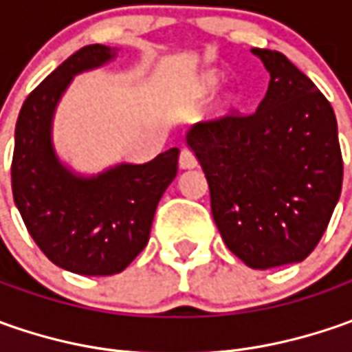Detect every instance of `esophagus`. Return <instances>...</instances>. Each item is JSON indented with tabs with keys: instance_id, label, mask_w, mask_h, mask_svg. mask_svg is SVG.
I'll use <instances>...</instances> for the list:
<instances>
[{
	"instance_id": "obj_1",
	"label": "esophagus",
	"mask_w": 352,
	"mask_h": 352,
	"mask_svg": "<svg viewBox=\"0 0 352 352\" xmlns=\"http://www.w3.org/2000/svg\"><path fill=\"white\" fill-rule=\"evenodd\" d=\"M197 166V158L196 155L190 151V148H182L180 151V168H196Z\"/></svg>"
}]
</instances>
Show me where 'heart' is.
Masks as SVG:
<instances>
[{
	"label": "heart",
	"instance_id": "1",
	"mask_svg": "<svg viewBox=\"0 0 352 352\" xmlns=\"http://www.w3.org/2000/svg\"><path fill=\"white\" fill-rule=\"evenodd\" d=\"M217 80H219V78H217V74H213V72H211V74H206L204 76V80H201V89H204V91L213 89L217 86Z\"/></svg>",
	"mask_w": 352,
	"mask_h": 352
}]
</instances>
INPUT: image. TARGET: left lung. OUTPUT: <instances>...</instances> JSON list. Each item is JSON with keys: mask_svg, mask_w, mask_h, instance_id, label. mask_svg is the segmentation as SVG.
<instances>
[{"mask_svg": "<svg viewBox=\"0 0 352 352\" xmlns=\"http://www.w3.org/2000/svg\"><path fill=\"white\" fill-rule=\"evenodd\" d=\"M270 72L258 109L197 123L186 137L208 178L227 249L250 268L302 263L343 186L331 103L282 52L252 48Z\"/></svg>", "mask_w": 352, "mask_h": 352, "instance_id": "left-lung-1", "label": "left lung"}]
</instances>
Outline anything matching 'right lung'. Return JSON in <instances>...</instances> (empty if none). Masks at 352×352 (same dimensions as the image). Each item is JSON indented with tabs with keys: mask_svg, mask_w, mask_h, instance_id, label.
Segmentation results:
<instances>
[{
	"mask_svg": "<svg viewBox=\"0 0 352 352\" xmlns=\"http://www.w3.org/2000/svg\"><path fill=\"white\" fill-rule=\"evenodd\" d=\"M113 54L103 45L76 50L27 96L15 125V206L48 261L82 276H111L137 258L148 243L156 206L178 172V148L98 178H78L58 162L50 121L62 91L72 76Z\"/></svg>",
	"mask_w": 352,
	"mask_h": 352,
	"instance_id": "right-lung-1",
	"label": "right lung"
}]
</instances>
